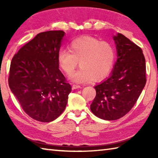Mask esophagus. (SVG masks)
Returning <instances> with one entry per match:
<instances>
[{"label": "esophagus", "mask_w": 158, "mask_h": 158, "mask_svg": "<svg viewBox=\"0 0 158 158\" xmlns=\"http://www.w3.org/2000/svg\"><path fill=\"white\" fill-rule=\"evenodd\" d=\"M81 88V85H77V84H73V89H80Z\"/></svg>", "instance_id": "esophagus-1"}]
</instances>
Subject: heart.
Returning a JSON list of instances; mask_svg holds the SVG:
<instances>
[{"label": "heart", "instance_id": "obj_1", "mask_svg": "<svg viewBox=\"0 0 158 158\" xmlns=\"http://www.w3.org/2000/svg\"><path fill=\"white\" fill-rule=\"evenodd\" d=\"M57 60L60 69L68 76L74 73L79 62L81 68L70 77L74 82L88 83L94 79L101 81L112 71L116 51L108 42L85 36L74 40L69 51L60 50Z\"/></svg>", "mask_w": 158, "mask_h": 158}]
</instances>
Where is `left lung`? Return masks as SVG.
Listing matches in <instances>:
<instances>
[{"mask_svg":"<svg viewBox=\"0 0 158 158\" xmlns=\"http://www.w3.org/2000/svg\"><path fill=\"white\" fill-rule=\"evenodd\" d=\"M118 59L113 73L95 86L96 96L90 105L93 114L114 121L127 114L145 86L146 60L142 49L121 33L114 37Z\"/></svg>","mask_w":158,"mask_h":158,"instance_id":"8db88e82","label":"left lung"}]
</instances>
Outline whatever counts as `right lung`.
<instances>
[{
	"mask_svg": "<svg viewBox=\"0 0 158 158\" xmlns=\"http://www.w3.org/2000/svg\"><path fill=\"white\" fill-rule=\"evenodd\" d=\"M64 35L63 31L37 34L18 51L10 64V89L26 114L37 121L56 119L72 90L57 60Z\"/></svg>",
	"mask_w": 158,
	"mask_h": 158,
	"instance_id": "obj_1",
	"label": "right lung"
}]
</instances>
